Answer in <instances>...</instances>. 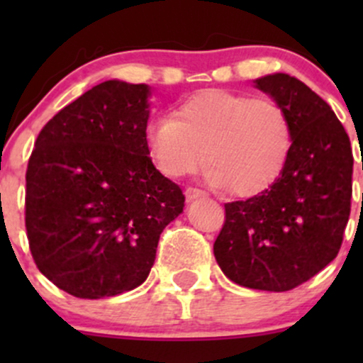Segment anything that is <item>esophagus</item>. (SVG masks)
Masks as SVG:
<instances>
[{"label": "esophagus", "mask_w": 363, "mask_h": 363, "mask_svg": "<svg viewBox=\"0 0 363 363\" xmlns=\"http://www.w3.org/2000/svg\"><path fill=\"white\" fill-rule=\"evenodd\" d=\"M186 200H196V199H203L205 191L202 189H196V188H188L186 189Z\"/></svg>", "instance_id": "obj_1"}]
</instances>
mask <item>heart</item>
<instances>
[{
	"label": "heart",
	"mask_w": 363,
	"mask_h": 363,
	"mask_svg": "<svg viewBox=\"0 0 363 363\" xmlns=\"http://www.w3.org/2000/svg\"><path fill=\"white\" fill-rule=\"evenodd\" d=\"M174 115L149 121L144 131L149 156L164 177L195 174L207 156L212 186L252 196L279 179L290 158V116L269 98L203 89L179 104Z\"/></svg>",
	"instance_id": "1"
}]
</instances>
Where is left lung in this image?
Here are the masks:
<instances>
[{
  "label": "left lung",
  "mask_w": 363,
  "mask_h": 363,
  "mask_svg": "<svg viewBox=\"0 0 363 363\" xmlns=\"http://www.w3.org/2000/svg\"><path fill=\"white\" fill-rule=\"evenodd\" d=\"M252 84L288 112L294 145L270 188L225 203L214 256L240 286L288 291L337 256L351 211L353 152L330 105L302 80L272 73Z\"/></svg>",
  "instance_id": "obj_1"
}]
</instances>
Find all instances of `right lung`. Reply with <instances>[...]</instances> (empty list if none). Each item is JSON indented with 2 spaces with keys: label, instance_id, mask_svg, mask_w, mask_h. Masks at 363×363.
I'll use <instances>...</instances> for the list:
<instances>
[{
  "label": "right lung",
  "instance_id": "add662e5",
  "mask_svg": "<svg viewBox=\"0 0 363 363\" xmlns=\"http://www.w3.org/2000/svg\"><path fill=\"white\" fill-rule=\"evenodd\" d=\"M147 84L105 80L40 131L26 172V230L40 272L77 298L147 279L161 232L184 208L145 147Z\"/></svg>",
  "mask_w": 363,
  "mask_h": 363
}]
</instances>
